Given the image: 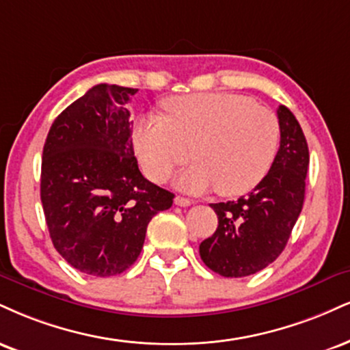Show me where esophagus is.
<instances>
[{
	"label": "esophagus",
	"instance_id": "1",
	"mask_svg": "<svg viewBox=\"0 0 350 350\" xmlns=\"http://www.w3.org/2000/svg\"><path fill=\"white\" fill-rule=\"evenodd\" d=\"M174 204H176V205H179V207H189V205H191L192 202L189 200L187 197L178 196V197H176V199H174Z\"/></svg>",
	"mask_w": 350,
	"mask_h": 350
}]
</instances>
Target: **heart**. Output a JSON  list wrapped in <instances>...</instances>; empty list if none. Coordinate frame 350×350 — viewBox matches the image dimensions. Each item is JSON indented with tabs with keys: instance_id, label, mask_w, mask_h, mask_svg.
Here are the masks:
<instances>
[{
	"instance_id": "b5f03b06",
	"label": "heart",
	"mask_w": 350,
	"mask_h": 350,
	"mask_svg": "<svg viewBox=\"0 0 350 350\" xmlns=\"http://www.w3.org/2000/svg\"><path fill=\"white\" fill-rule=\"evenodd\" d=\"M167 119L146 116L133 130L140 164L154 183L193 157L178 178L189 192L217 187L223 197L251 192L271 171L280 145V122L272 111L233 92H196L164 104Z\"/></svg>"
}]
</instances>
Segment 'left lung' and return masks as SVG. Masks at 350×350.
<instances>
[{
	"label": "left lung",
	"instance_id": "8db88e82",
	"mask_svg": "<svg viewBox=\"0 0 350 350\" xmlns=\"http://www.w3.org/2000/svg\"><path fill=\"white\" fill-rule=\"evenodd\" d=\"M280 148L271 171L247 196L210 204L217 231L199 246L200 258L223 277H246L262 271L284 251L300 217L310 153L303 130L285 106L277 109Z\"/></svg>",
	"mask_w": 350,
	"mask_h": 350
}]
</instances>
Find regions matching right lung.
I'll return each mask as SVG.
<instances>
[{
    "label": "right lung",
    "instance_id": "1",
    "mask_svg": "<svg viewBox=\"0 0 350 350\" xmlns=\"http://www.w3.org/2000/svg\"><path fill=\"white\" fill-rule=\"evenodd\" d=\"M137 91L96 84L53 120L44 145L40 200L50 238L86 275L127 271L150 220L174 199L138 170L129 111Z\"/></svg>",
    "mask_w": 350,
    "mask_h": 350
}]
</instances>
